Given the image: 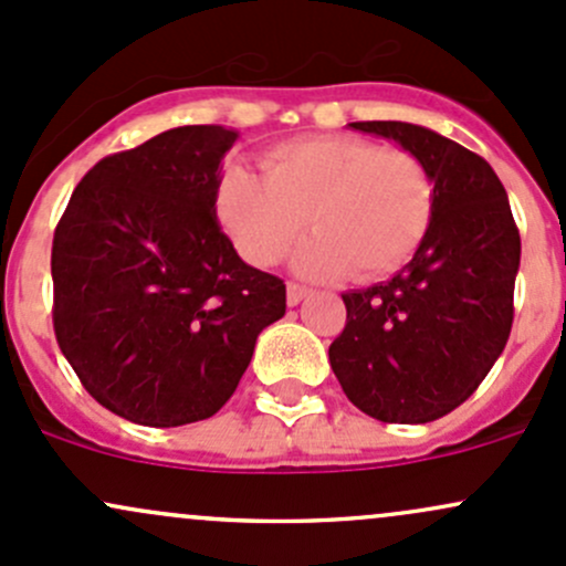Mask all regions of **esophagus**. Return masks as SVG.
I'll return each instance as SVG.
<instances>
[{
  "label": "esophagus",
  "mask_w": 566,
  "mask_h": 566,
  "mask_svg": "<svg viewBox=\"0 0 566 566\" xmlns=\"http://www.w3.org/2000/svg\"><path fill=\"white\" fill-rule=\"evenodd\" d=\"M307 294H310V289H307V285H300V283H289V289H285V302H289V305L294 307V305H300V302L305 300Z\"/></svg>",
  "instance_id": "obj_1"
}]
</instances>
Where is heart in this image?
<instances>
[{
    "instance_id": "1",
    "label": "heart",
    "mask_w": 566,
    "mask_h": 566,
    "mask_svg": "<svg viewBox=\"0 0 566 566\" xmlns=\"http://www.w3.org/2000/svg\"><path fill=\"white\" fill-rule=\"evenodd\" d=\"M264 169L229 167L218 191L223 223L251 264H275L310 218L315 237L296 251V270L375 281L399 270L431 227L434 184L410 150L310 137L277 145Z\"/></svg>"
}]
</instances>
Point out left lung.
<instances>
[{"mask_svg": "<svg viewBox=\"0 0 566 566\" xmlns=\"http://www.w3.org/2000/svg\"><path fill=\"white\" fill-rule=\"evenodd\" d=\"M350 129L402 145L434 184L423 242L391 281L343 294L329 361L345 397L382 423H429L483 382L507 345L521 237L491 164L405 120Z\"/></svg>", "mask_w": 566, "mask_h": 566, "instance_id": "1", "label": "left lung"}]
</instances>
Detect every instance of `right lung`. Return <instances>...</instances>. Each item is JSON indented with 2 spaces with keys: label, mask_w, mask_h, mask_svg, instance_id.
Instances as JSON below:
<instances>
[{
  "label": "right lung",
  "mask_w": 566,
  "mask_h": 566,
  "mask_svg": "<svg viewBox=\"0 0 566 566\" xmlns=\"http://www.w3.org/2000/svg\"><path fill=\"white\" fill-rule=\"evenodd\" d=\"M237 132L178 126L105 156L53 234V329L102 407L143 427L216 416L285 313V283L237 256L216 216Z\"/></svg>",
  "instance_id": "right-lung-1"
}]
</instances>
